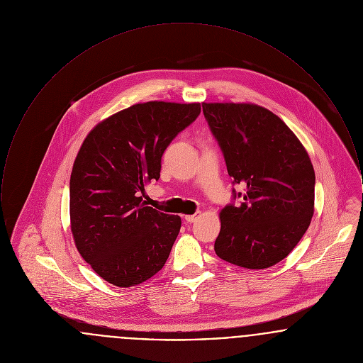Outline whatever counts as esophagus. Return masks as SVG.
Segmentation results:
<instances>
[{
	"label": "esophagus",
	"mask_w": 363,
	"mask_h": 363,
	"mask_svg": "<svg viewBox=\"0 0 363 363\" xmlns=\"http://www.w3.org/2000/svg\"><path fill=\"white\" fill-rule=\"evenodd\" d=\"M199 216H200L199 213H194V215H186V216H185V220H186L188 223H194V222L199 219Z\"/></svg>",
	"instance_id": "obj_1"
}]
</instances>
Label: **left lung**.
<instances>
[{"instance_id": "1", "label": "left lung", "mask_w": 363, "mask_h": 363, "mask_svg": "<svg viewBox=\"0 0 363 363\" xmlns=\"http://www.w3.org/2000/svg\"><path fill=\"white\" fill-rule=\"evenodd\" d=\"M233 184L245 193L238 207L220 212L216 255L247 269L286 259L314 213L315 175L293 130L272 111L253 104H203Z\"/></svg>"}]
</instances>
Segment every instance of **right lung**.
Here are the masks:
<instances>
[{"instance_id":"right-lung-1","label":"right lung","mask_w":363,"mask_h":363,"mask_svg":"<svg viewBox=\"0 0 363 363\" xmlns=\"http://www.w3.org/2000/svg\"><path fill=\"white\" fill-rule=\"evenodd\" d=\"M200 111V104H133L83 141L70 174V230L82 257L106 281L136 286L169 259L181 218L147 207L144 186L159 179L163 152Z\"/></svg>"}]
</instances>
